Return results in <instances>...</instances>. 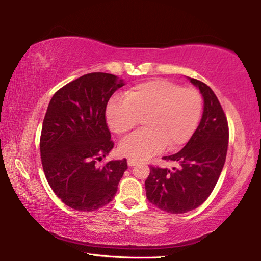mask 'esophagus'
Returning a JSON list of instances; mask_svg holds the SVG:
<instances>
[{
    "instance_id": "1",
    "label": "esophagus",
    "mask_w": 261,
    "mask_h": 261,
    "mask_svg": "<svg viewBox=\"0 0 261 261\" xmlns=\"http://www.w3.org/2000/svg\"><path fill=\"white\" fill-rule=\"evenodd\" d=\"M137 163H138V162H137L136 160H132V159H129V160H127V166H129V167H132V166H136V165H137Z\"/></svg>"
}]
</instances>
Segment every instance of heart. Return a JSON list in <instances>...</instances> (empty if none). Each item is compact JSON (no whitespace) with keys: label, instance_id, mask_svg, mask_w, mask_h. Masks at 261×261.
Here are the masks:
<instances>
[{"label":"heart","instance_id":"heart-1","mask_svg":"<svg viewBox=\"0 0 261 261\" xmlns=\"http://www.w3.org/2000/svg\"><path fill=\"white\" fill-rule=\"evenodd\" d=\"M202 110V98L192 87L154 79L126 92L125 99L114 98L106 110L110 129L123 136L144 118V131L121 141L118 151L132 160H145L166 147L175 151L187 144L196 131Z\"/></svg>","mask_w":261,"mask_h":261}]
</instances>
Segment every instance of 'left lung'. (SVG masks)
Wrapping results in <instances>:
<instances>
[{
	"label": "left lung",
	"instance_id": "left-lung-1",
	"mask_svg": "<svg viewBox=\"0 0 261 261\" xmlns=\"http://www.w3.org/2000/svg\"><path fill=\"white\" fill-rule=\"evenodd\" d=\"M204 98L201 121L184 148L167 161L177 162L173 170L151 166L145 180L148 201L167 213H187L200 206L215 188L226 162L229 127L214 92L198 79L189 78Z\"/></svg>",
	"mask_w": 261,
	"mask_h": 261
}]
</instances>
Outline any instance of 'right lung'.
I'll list each match as a JSON object with an SVG mask.
<instances>
[{"instance_id": "add662e5", "label": "right lung", "mask_w": 261, "mask_h": 261, "mask_svg": "<svg viewBox=\"0 0 261 261\" xmlns=\"http://www.w3.org/2000/svg\"><path fill=\"white\" fill-rule=\"evenodd\" d=\"M122 79L105 72L84 74L53 95L40 136L42 168L48 184L65 205L92 212L113 200L125 159L99 165L114 147L106 108Z\"/></svg>"}]
</instances>
